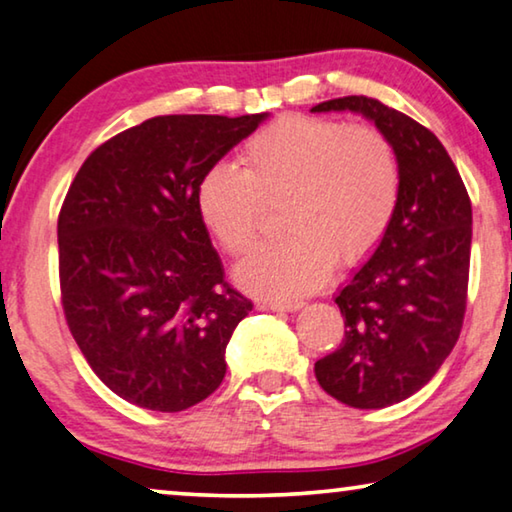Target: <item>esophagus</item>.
I'll return each instance as SVG.
<instances>
[{
  "label": "esophagus",
  "instance_id": "1",
  "mask_svg": "<svg viewBox=\"0 0 512 512\" xmlns=\"http://www.w3.org/2000/svg\"><path fill=\"white\" fill-rule=\"evenodd\" d=\"M300 307H303L300 300H287V303H282V300H271L269 303V310L273 312H296Z\"/></svg>",
  "mask_w": 512,
  "mask_h": 512
}]
</instances>
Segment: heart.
Segmentation results:
<instances>
[{
  "instance_id": "b5f03b06",
  "label": "heart",
  "mask_w": 512,
  "mask_h": 512,
  "mask_svg": "<svg viewBox=\"0 0 512 512\" xmlns=\"http://www.w3.org/2000/svg\"><path fill=\"white\" fill-rule=\"evenodd\" d=\"M241 170L216 164L196 191L198 216L227 255L248 253L264 205L280 209L287 237L255 250L237 282L255 296L296 300L339 266L380 246L401 198L394 145L369 125L282 116L243 143Z\"/></svg>"
}]
</instances>
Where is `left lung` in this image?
<instances>
[{"instance_id":"left-lung-1","label":"left lung","mask_w":512,"mask_h":512,"mask_svg":"<svg viewBox=\"0 0 512 512\" xmlns=\"http://www.w3.org/2000/svg\"><path fill=\"white\" fill-rule=\"evenodd\" d=\"M362 113L394 145L401 198L392 225L335 303L344 339L314 364L319 385L351 408L405 401L456 346L465 319L472 202L437 136L405 113L364 95L312 107Z\"/></svg>"}]
</instances>
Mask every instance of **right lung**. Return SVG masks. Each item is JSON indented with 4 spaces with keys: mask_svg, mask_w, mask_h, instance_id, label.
<instances>
[{
    "mask_svg": "<svg viewBox=\"0 0 512 512\" xmlns=\"http://www.w3.org/2000/svg\"><path fill=\"white\" fill-rule=\"evenodd\" d=\"M253 116H157L88 154L59 214L61 303L79 351L120 399L180 412L214 394L253 303L225 282L196 207L202 175Z\"/></svg>",
    "mask_w": 512,
    "mask_h": 512,
    "instance_id": "add662e5",
    "label": "right lung"
}]
</instances>
